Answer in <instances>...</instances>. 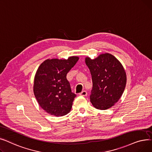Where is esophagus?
<instances>
[{
  "label": "esophagus",
  "instance_id": "esophagus-1",
  "mask_svg": "<svg viewBox=\"0 0 152 152\" xmlns=\"http://www.w3.org/2000/svg\"><path fill=\"white\" fill-rule=\"evenodd\" d=\"M80 96H86V95H87V92H86V91H82L80 94H79Z\"/></svg>",
  "mask_w": 152,
  "mask_h": 152
}]
</instances>
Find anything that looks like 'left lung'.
I'll use <instances>...</instances> for the list:
<instances>
[{
  "label": "left lung",
  "instance_id": "8db88e82",
  "mask_svg": "<svg viewBox=\"0 0 152 152\" xmlns=\"http://www.w3.org/2000/svg\"><path fill=\"white\" fill-rule=\"evenodd\" d=\"M85 63L91 75L93 88L90 102L98 110H105L116 103L124 93L127 77L121 63L111 54H100Z\"/></svg>",
  "mask_w": 152,
  "mask_h": 152
}]
</instances>
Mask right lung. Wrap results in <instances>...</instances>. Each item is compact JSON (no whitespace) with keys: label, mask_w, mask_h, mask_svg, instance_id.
<instances>
[{"label":"right lung","mask_w":152,"mask_h":152,"mask_svg":"<svg viewBox=\"0 0 152 152\" xmlns=\"http://www.w3.org/2000/svg\"><path fill=\"white\" fill-rule=\"evenodd\" d=\"M78 59L72 56L67 59H47L38 67L33 91L38 104L48 114L63 116L70 111L76 95L72 92L66 76Z\"/></svg>","instance_id":"add662e5"}]
</instances>
